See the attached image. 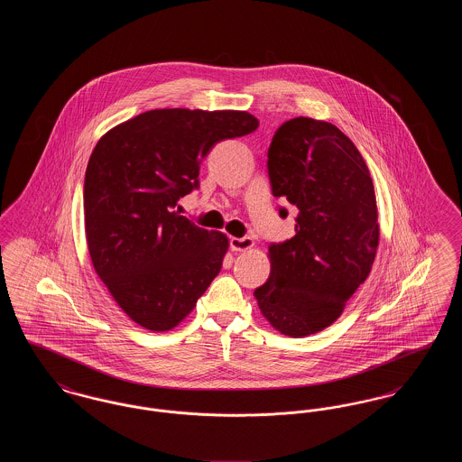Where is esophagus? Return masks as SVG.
I'll return each mask as SVG.
<instances>
[{
	"instance_id": "1",
	"label": "esophagus",
	"mask_w": 462,
	"mask_h": 462,
	"mask_svg": "<svg viewBox=\"0 0 462 462\" xmlns=\"http://www.w3.org/2000/svg\"><path fill=\"white\" fill-rule=\"evenodd\" d=\"M254 245L251 237H232L230 239V249L232 251H247Z\"/></svg>"
}]
</instances>
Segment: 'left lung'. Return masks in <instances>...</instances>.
<instances>
[{"label": "left lung", "mask_w": 462, "mask_h": 462, "mask_svg": "<svg viewBox=\"0 0 462 462\" xmlns=\"http://www.w3.org/2000/svg\"><path fill=\"white\" fill-rule=\"evenodd\" d=\"M268 180L296 213L294 237L272 242L270 277L254 291L264 319L303 337L330 326L367 279L379 242L373 178L352 140L326 121L289 119L268 147Z\"/></svg>", "instance_id": "1"}]
</instances>
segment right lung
Segmentation results:
<instances>
[{
    "mask_svg": "<svg viewBox=\"0 0 462 462\" xmlns=\"http://www.w3.org/2000/svg\"><path fill=\"white\" fill-rule=\"evenodd\" d=\"M258 128L239 110L155 109L106 133L85 175V228L95 272L145 329H173L220 273L228 241L176 211L221 142Z\"/></svg>",
    "mask_w": 462,
    "mask_h": 462,
    "instance_id": "add662e5",
    "label": "right lung"
}]
</instances>
